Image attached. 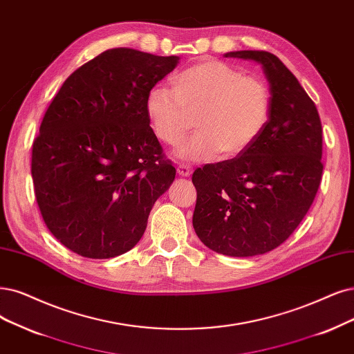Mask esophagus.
I'll use <instances>...</instances> for the list:
<instances>
[{"label": "esophagus", "instance_id": "esophagus-1", "mask_svg": "<svg viewBox=\"0 0 354 354\" xmlns=\"http://www.w3.org/2000/svg\"><path fill=\"white\" fill-rule=\"evenodd\" d=\"M176 170H178V174H179L180 176H189V175L192 174V167H191L189 165H185V163L178 165Z\"/></svg>", "mask_w": 354, "mask_h": 354}]
</instances>
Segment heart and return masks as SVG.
<instances>
[{"label":"heart","mask_w":354,"mask_h":354,"mask_svg":"<svg viewBox=\"0 0 354 354\" xmlns=\"http://www.w3.org/2000/svg\"><path fill=\"white\" fill-rule=\"evenodd\" d=\"M270 111L271 93L261 78L213 58L180 70L174 91L156 86L146 97L153 133L167 146L184 140L195 116L198 133L179 149L187 160H210L218 153L227 159L246 151L264 131Z\"/></svg>","instance_id":"b5f03b06"}]
</instances>
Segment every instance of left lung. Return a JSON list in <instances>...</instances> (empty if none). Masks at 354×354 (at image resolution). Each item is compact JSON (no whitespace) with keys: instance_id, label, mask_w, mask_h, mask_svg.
Instances as JSON below:
<instances>
[{"instance_id":"obj_1","label":"left lung","mask_w":354,"mask_h":354,"mask_svg":"<svg viewBox=\"0 0 354 354\" xmlns=\"http://www.w3.org/2000/svg\"><path fill=\"white\" fill-rule=\"evenodd\" d=\"M225 57L263 64L271 111L246 151L195 169L192 226L214 252L254 257L280 246L315 200L324 170L322 125L315 103L276 55L236 50Z\"/></svg>"}]
</instances>
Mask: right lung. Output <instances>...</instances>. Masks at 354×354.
<instances>
[{
	"label": "right lung",
	"instance_id": "1",
	"mask_svg": "<svg viewBox=\"0 0 354 354\" xmlns=\"http://www.w3.org/2000/svg\"><path fill=\"white\" fill-rule=\"evenodd\" d=\"M179 58L129 48L102 52L64 82L32 147V178L49 232L93 259L134 248L176 169L146 113V97Z\"/></svg>",
	"mask_w": 354,
	"mask_h": 354
}]
</instances>
